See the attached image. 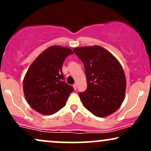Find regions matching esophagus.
I'll return each instance as SVG.
<instances>
[{
    "mask_svg": "<svg viewBox=\"0 0 151 151\" xmlns=\"http://www.w3.org/2000/svg\"><path fill=\"white\" fill-rule=\"evenodd\" d=\"M73 87H74V90H76V89H77V84H74V85H73Z\"/></svg>",
    "mask_w": 151,
    "mask_h": 151,
    "instance_id": "obj_1",
    "label": "esophagus"
}]
</instances>
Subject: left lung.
<instances>
[{
    "mask_svg": "<svg viewBox=\"0 0 151 151\" xmlns=\"http://www.w3.org/2000/svg\"><path fill=\"white\" fill-rule=\"evenodd\" d=\"M85 68L87 89L79 93L84 107L98 117L111 115L125 98L126 79L120 62L99 45L74 47Z\"/></svg>",
    "mask_w": 151,
    "mask_h": 151,
    "instance_id": "8db88e82",
    "label": "left lung"
}]
</instances>
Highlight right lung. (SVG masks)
Segmentation results:
<instances>
[{
  "instance_id": "add662e5",
  "label": "right lung",
  "mask_w": 151,
  "mask_h": 151,
  "mask_svg": "<svg viewBox=\"0 0 151 151\" xmlns=\"http://www.w3.org/2000/svg\"><path fill=\"white\" fill-rule=\"evenodd\" d=\"M73 51L67 47L47 48L31 64L23 79L28 104L38 113L51 115L66 104L73 87L64 81L62 65Z\"/></svg>"
}]
</instances>
